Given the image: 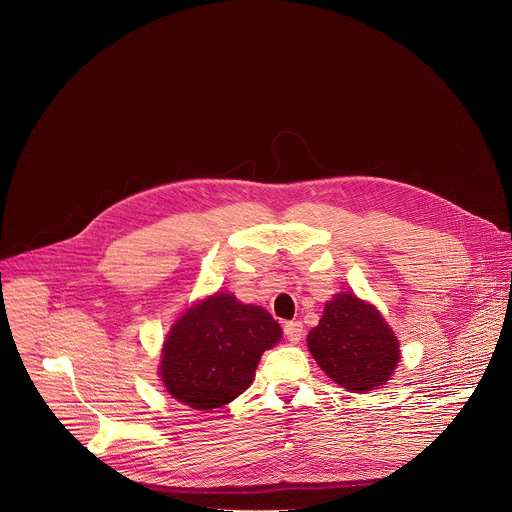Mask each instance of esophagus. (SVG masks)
I'll list each match as a JSON object with an SVG mask.
<instances>
[{
  "label": "esophagus",
  "mask_w": 512,
  "mask_h": 512,
  "mask_svg": "<svg viewBox=\"0 0 512 512\" xmlns=\"http://www.w3.org/2000/svg\"><path fill=\"white\" fill-rule=\"evenodd\" d=\"M283 333H285V337L291 341V343H299L301 339H303V323L301 321H289V323H285V327H283Z\"/></svg>",
  "instance_id": "34e87169"
}]
</instances>
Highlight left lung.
Here are the masks:
<instances>
[{"instance_id":"8db88e82","label":"left lung","mask_w":512,"mask_h":512,"mask_svg":"<svg viewBox=\"0 0 512 512\" xmlns=\"http://www.w3.org/2000/svg\"><path fill=\"white\" fill-rule=\"evenodd\" d=\"M307 345L319 367L353 393L385 385L401 359L399 341L381 313L351 293L325 305Z\"/></svg>"}]
</instances>
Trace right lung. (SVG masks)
I'll return each mask as SVG.
<instances>
[{"instance_id": "right-lung-1", "label": "right lung", "mask_w": 512, "mask_h": 512, "mask_svg": "<svg viewBox=\"0 0 512 512\" xmlns=\"http://www.w3.org/2000/svg\"><path fill=\"white\" fill-rule=\"evenodd\" d=\"M279 337L281 327L265 309L219 293L173 325L163 345L161 381L191 409H219L251 385L263 351Z\"/></svg>"}]
</instances>
